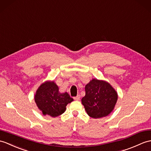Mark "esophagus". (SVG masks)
Here are the masks:
<instances>
[{
	"label": "esophagus",
	"mask_w": 151,
	"mask_h": 151,
	"mask_svg": "<svg viewBox=\"0 0 151 151\" xmlns=\"http://www.w3.org/2000/svg\"><path fill=\"white\" fill-rule=\"evenodd\" d=\"M80 96L79 95V94H78V95H77L76 96H75V97H74V99L75 100H80Z\"/></svg>",
	"instance_id": "34e87169"
}]
</instances>
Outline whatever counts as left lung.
Listing matches in <instances>:
<instances>
[{
    "mask_svg": "<svg viewBox=\"0 0 151 151\" xmlns=\"http://www.w3.org/2000/svg\"><path fill=\"white\" fill-rule=\"evenodd\" d=\"M82 103L90 117L100 118L109 114L115 106L118 94L109 83L93 79L85 87Z\"/></svg>",
    "mask_w": 151,
    "mask_h": 151,
    "instance_id": "obj_1",
    "label": "left lung"
}]
</instances>
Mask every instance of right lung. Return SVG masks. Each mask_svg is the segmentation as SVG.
I'll use <instances>...</instances> for the list:
<instances>
[{"label": "right lung", "instance_id": "1", "mask_svg": "<svg viewBox=\"0 0 151 151\" xmlns=\"http://www.w3.org/2000/svg\"><path fill=\"white\" fill-rule=\"evenodd\" d=\"M54 82H45L38 87L35 101L44 115L57 117L64 113L66 106L73 101L68 93H60Z\"/></svg>", "mask_w": 151, "mask_h": 151}]
</instances>
